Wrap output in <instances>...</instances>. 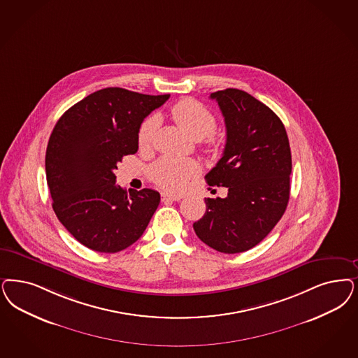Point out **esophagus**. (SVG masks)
<instances>
[{
  "instance_id": "esophagus-1",
  "label": "esophagus",
  "mask_w": 358,
  "mask_h": 358,
  "mask_svg": "<svg viewBox=\"0 0 358 358\" xmlns=\"http://www.w3.org/2000/svg\"><path fill=\"white\" fill-rule=\"evenodd\" d=\"M181 197L180 196H173V194H161V201L162 202H169V201H180Z\"/></svg>"
}]
</instances>
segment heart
Segmentation results:
<instances>
[{
    "label": "heart",
    "instance_id": "obj_1",
    "mask_svg": "<svg viewBox=\"0 0 358 358\" xmlns=\"http://www.w3.org/2000/svg\"><path fill=\"white\" fill-rule=\"evenodd\" d=\"M171 115L187 135L194 138H203L208 136L210 148L214 150L220 148V141L210 136L217 128V117L202 103L194 99H182L173 104ZM157 127V116H149L143 122L137 135L140 147L150 145ZM199 172L201 166L196 160L166 156L150 168L149 176L156 185L168 192H182L189 180L196 177Z\"/></svg>",
    "mask_w": 358,
    "mask_h": 358
}]
</instances>
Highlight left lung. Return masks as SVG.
Listing matches in <instances>:
<instances>
[{"instance_id": "1", "label": "left lung", "mask_w": 358, "mask_h": 358, "mask_svg": "<svg viewBox=\"0 0 358 358\" xmlns=\"http://www.w3.org/2000/svg\"><path fill=\"white\" fill-rule=\"evenodd\" d=\"M226 124L221 160L206 174L226 198H205L206 211L193 223L198 238L224 254L260 243L280 221L289 199L292 159L288 136L276 113L242 90L213 92Z\"/></svg>"}]
</instances>
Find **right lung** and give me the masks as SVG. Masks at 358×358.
Returning <instances> with one entry per match:
<instances>
[{
    "label": "right lung",
    "mask_w": 358,
    "mask_h": 358,
    "mask_svg": "<svg viewBox=\"0 0 358 358\" xmlns=\"http://www.w3.org/2000/svg\"><path fill=\"white\" fill-rule=\"evenodd\" d=\"M168 99L108 87L78 101L55 124L45 161L52 209L83 246L119 252L145 231L159 192L128 194L113 172L124 156L137 152L143 120Z\"/></svg>",
    "instance_id": "right-lung-1"
}]
</instances>
